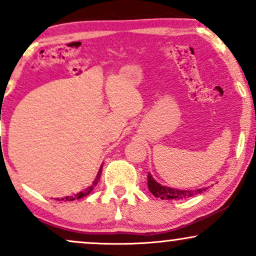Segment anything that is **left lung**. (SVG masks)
Masks as SVG:
<instances>
[{"mask_svg": "<svg viewBox=\"0 0 256 256\" xmlns=\"http://www.w3.org/2000/svg\"><path fill=\"white\" fill-rule=\"evenodd\" d=\"M148 188L152 193L154 196L156 198H161L166 200H184L190 196L202 193L205 188H199L196 190H176L172 188V187L162 186L158 181L152 176V174H148Z\"/></svg>", "mask_w": 256, "mask_h": 256, "instance_id": "left-lung-1", "label": "left lung"}]
</instances>
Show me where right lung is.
<instances>
[{"label":"right lung","mask_w":256,"mask_h":256,"mask_svg":"<svg viewBox=\"0 0 256 256\" xmlns=\"http://www.w3.org/2000/svg\"><path fill=\"white\" fill-rule=\"evenodd\" d=\"M101 170H102V166H101L100 169H98V175H96V178H95L93 184H92V186L87 187V188L83 190V192H80V193H78V194H74V196H66V198H62V199H58V198H57V200H64V202H72V200H75V199H80V198H83V196H87L89 194V193H90L92 190H94V187L96 186L98 182V180H100Z\"/></svg>","instance_id":"right-lung-1"}]
</instances>
